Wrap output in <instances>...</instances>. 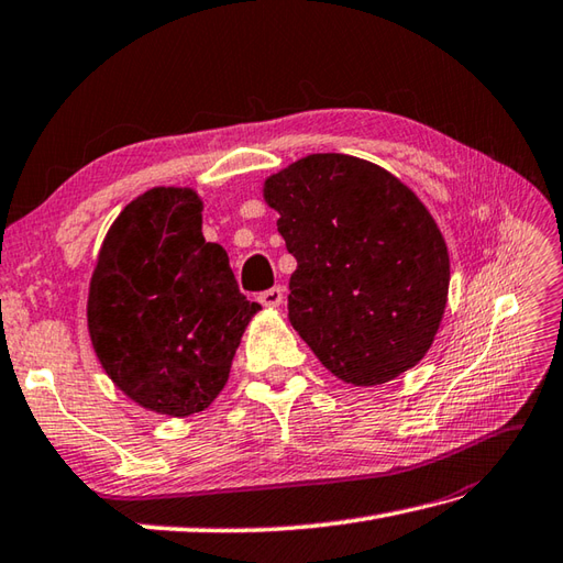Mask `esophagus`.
I'll return each instance as SVG.
<instances>
[{
  "label": "esophagus",
  "mask_w": 563,
  "mask_h": 563,
  "mask_svg": "<svg viewBox=\"0 0 563 563\" xmlns=\"http://www.w3.org/2000/svg\"><path fill=\"white\" fill-rule=\"evenodd\" d=\"M282 301H284V289H282V286H272V289L260 294V303H265L269 308H277Z\"/></svg>",
  "instance_id": "1"
}]
</instances>
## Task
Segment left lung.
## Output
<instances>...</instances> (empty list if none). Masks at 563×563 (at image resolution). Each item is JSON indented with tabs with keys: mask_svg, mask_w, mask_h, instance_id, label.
<instances>
[{
	"mask_svg": "<svg viewBox=\"0 0 563 563\" xmlns=\"http://www.w3.org/2000/svg\"><path fill=\"white\" fill-rule=\"evenodd\" d=\"M296 257L289 320L354 386L386 384L430 350L446 306L450 255L438 223L391 172L318 153L265 181Z\"/></svg>",
	"mask_w": 563,
	"mask_h": 563,
	"instance_id": "left-lung-1",
	"label": "left lung"
}]
</instances>
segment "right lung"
<instances>
[{"label": "right lung", "mask_w": 563, "mask_h": 563, "mask_svg": "<svg viewBox=\"0 0 563 563\" xmlns=\"http://www.w3.org/2000/svg\"><path fill=\"white\" fill-rule=\"evenodd\" d=\"M201 199L157 187L113 221L89 284L91 345L137 406L185 418L209 408L260 303L240 294L225 250L206 243Z\"/></svg>", "instance_id": "add662e5"}]
</instances>
